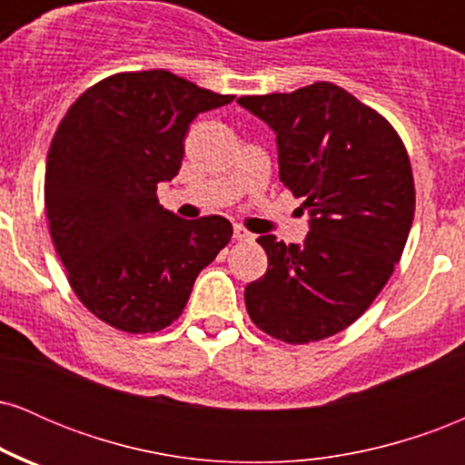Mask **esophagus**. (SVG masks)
<instances>
[{"label": "esophagus", "instance_id": "obj_1", "mask_svg": "<svg viewBox=\"0 0 465 465\" xmlns=\"http://www.w3.org/2000/svg\"><path fill=\"white\" fill-rule=\"evenodd\" d=\"M233 238H236L238 242H253V240H255V236L249 232V229H244L240 225L233 227Z\"/></svg>", "mask_w": 465, "mask_h": 465}]
</instances>
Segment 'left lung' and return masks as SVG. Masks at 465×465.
<instances>
[{
	"instance_id": "1",
	"label": "left lung",
	"mask_w": 465,
	"mask_h": 465,
	"mask_svg": "<svg viewBox=\"0 0 465 465\" xmlns=\"http://www.w3.org/2000/svg\"><path fill=\"white\" fill-rule=\"evenodd\" d=\"M277 135L280 179L311 212L303 247L260 236L269 258L244 303L262 332L291 345L339 334L402 258L415 214L409 153L391 122L339 84L242 95Z\"/></svg>"
}]
</instances>
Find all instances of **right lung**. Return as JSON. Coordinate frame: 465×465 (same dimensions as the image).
<instances>
[{
	"mask_svg": "<svg viewBox=\"0 0 465 465\" xmlns=\"http://www.w3.org/2000/svg\"><path fill=\"white\" fill-rule=\"evenodd\" d=\"M232 100L165 69L120 72L58 124L45 165L50 236L80 303L111 328L146 334L179 319L196 275L232 240L227 218L183 221L157 201L190 122Z\"/></svg>",
	"mask_w": 465,
	"mask_h": 465,
	"instance_id": "add662e5",
	"label": "right lung"
}]
</instances>
